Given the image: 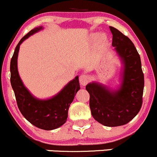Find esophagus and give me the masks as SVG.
<instances>
[{
	"mask_svg": "<svg viewBox=\"0 0 157 157\" xmlns=\"http://www.w3.org/2000/svg\"><path fill=\"white\" fill-rule=\"evenodd\" d=\"M90 81V77L87 75H81L80 77V83L82 86H86V84Z\"/></svg>",
	"mask_w": 157,
	"mask_h": 157,
	"instance_id": "esophagus-1",
	"label": "esophagus"
}]
</instances>
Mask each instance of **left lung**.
Masks as SVG:
<instances>
[{
  "label": "left lung",
  "instance_id": "1",
  "mask_svg": "<svg viewBox=\"0 0 157 157\" xmlns=\"http://www.w3.org/2000/svg\"><path fill=\"white\" fill-rule=\"evenodd\" d=\"M112 34V46L121 57L124 72L121 88L112 92L96 83H89L90 107L94 119L108 127L128 124L142 106L144 76L140 55L128 36L109 26Z\"/></svg>",
  "mask_w": 157,
  "mask_h": 157
}]
</instances>
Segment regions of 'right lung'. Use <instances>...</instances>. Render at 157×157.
I'll return each mask as SVG.
<instances>
[{
  "mask_svg": "<svg viewBox=\"0 0 157 157\" xmlns=\"http://www.w3.org/2000/svg\"><path fill=\"white\" fill-rule=\"evenodd\" d=\"M41 29L40 26L32 29L17 44L10 61V83L17 106L22 115L36 127L49 131L59 128L66 122L69 106L80 90V83L78 76H77L58 95L47 100L36 99L25 87L17 71L20 45L25 39Z\"/></svg>",
  "mask_w": 157,
  "mask_h": 157,
  "instance_id": "right-lung-1",
  "label": "right lung"
}]
</instances>
